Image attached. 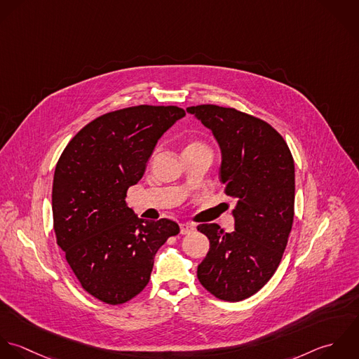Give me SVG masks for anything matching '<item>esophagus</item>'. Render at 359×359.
Returning a JSON list of instances; mask_svg holds the SVG:
<instances>
[{
    "instance_id": "esophagus-1",
    "label": "esophagus",
    "mask_w": 359,
    "mask_h": 359,
    "mask_svg": "<svg viewBox=\"0 0 359 359\" xmlns=\"http://www.w3.org/2000/svg\"><path fill=\"white\" fill-rule=\"evenodd\" d=\"M194 230V227L191 226V224H189V223H180V233L182 234H189V233H191Z\"/></svg>"
}]
</instances>
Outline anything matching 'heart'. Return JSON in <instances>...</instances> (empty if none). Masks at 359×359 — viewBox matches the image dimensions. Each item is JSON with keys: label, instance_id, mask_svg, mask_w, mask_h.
<instances>
[{"label": "heart", "instance_id": "1", "mask_svg": "<svg viewBox=\"0 0 359 359\" xmlns=\"http://www.w3.org/2000/svg\"><path fill=\"white\" fill-rule=\"evenodd\" d=\"M194 151H210V147L198 139H190L183 148V154L194 152Z\"/></svg>", "mask_w": 359, "mask_h": 359}]
</instances>
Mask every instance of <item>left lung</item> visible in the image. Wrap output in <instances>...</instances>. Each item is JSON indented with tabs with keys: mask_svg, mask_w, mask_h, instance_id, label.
I'll return each mask as SVG.
<instances>
[{
	"mask_svg": "<svg viewBox=\"0 0 359 359\" xmlns=\"http://www.w3.org/2000/svg\"><path fill=\"white\" fill-rule=\"evenodd\" d=\"M187 111L214 133L222 149L220 180L236 201L234 231L201 223L210 251L197 278L214 297L237 302L265 286L276 272L294 219V159L268 122L236 108L197 105Z\"/></svg>",
	"mask_w": 359,
	"mask_h": 359,
	"instance_id": "left-lung-1",
	"label": "left lung"
}]
</instances>
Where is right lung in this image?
<instances>
[{
    "instance_id": "right-lung-1",
    "label": "right lung",
    "mask_w": 359,
    "mask_h": 359,
    "mask_svg": "<svg viewBox=\"0 0 359 359\" xmlns=\"http://www.w3.org/2000/svg\"><path fill=\"white\" fill-rule=\"evenodd\" d=\"M186 115L177 105H136L87 123L62 151L53 183L57 244L84 291L121 305L149 282L154 257L179 234L170 219H140L126 194L159 137Z\"/></svg>"
}]
</instances>
